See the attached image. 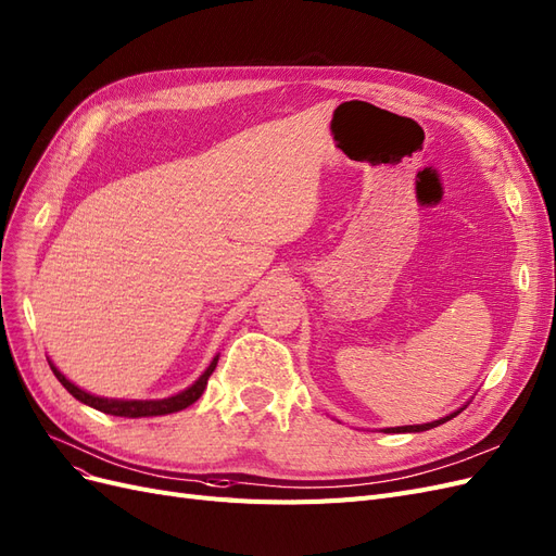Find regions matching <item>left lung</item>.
<instances>
[{
  "mask_svg": "<svg viewBox=\"0 0 556 556\" xmlns=\"http://www.w3.org/2000/svg\"><path fill=\"white\" fill-rule=\"evenodd\" d=\"M463 409H465V407H463ZM463 409H457V412H453V414H448V416H444V418H439V420H432V424H424V426H400V428H384V432H424V430H430V428H437V426L446 424V420L455 418V416L460 414Z\"/></svg>",
  "mask_w": 556,
  "mask_h": 556,
  "instance_id": "8db88e82",
  "label": "left lung"
}]
</instances>
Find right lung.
I'll return each mask as SVG.
<instances>
[{
	"instance_id": "1",
	"label": "right lung",
	"mask_w": 556,
	"mask_h": 556,
	"mask_svg": "<svg viewBox=\"0 0 556 556\" xmlns=\"http://www.w3.org/2000/svg\"><path fill=\"white\" fill-rule=\"evenodd\" d=\"M50 368L54 372V377L62 381V387L75 397L85 402V405L99 409L103 414H112V416H124V418H142V416H163V414H175V412H181L186 407L193 405V402L204 393L206 389V381L208 377H212V372L216 370V363H218V356H214V361L208 363V368L200 375V379L195 381V384H190L186 391L177 393V395H169V397H163V400H114V397H101V395H91L87 391H83L80 387H75L73 381H68L60 368L54 366L52 361Z\"/></svg>"
}]
</instances>
